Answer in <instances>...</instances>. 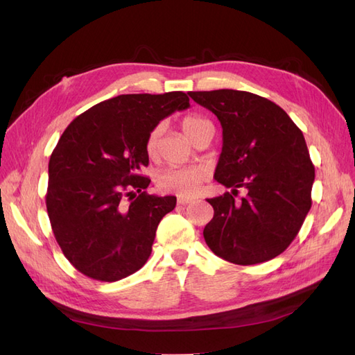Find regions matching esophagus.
<instances>
[{
	"instance_id": "esophagus-1",
	"label": "esophagus",
	"mask_w": 355,
	"mask_h": 355,
	"mask_svg": "<svg viewBox=\"0 0 355 355\" xmlns=\"http://www.w3.org/2000/svg\"><path fill=\"white\" fill-rule=\"evenodd\" d=\"M191 202H192L191 198H184V197L178 198V204H180V206H187V204H191Z\"/></svg>"
}]
</instances>
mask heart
I'll return each instance as SVG.
<instances>
[{
  "instance_id": "1",
  "label": "heart",
  "mask_w": 355,
  "mask_h": 355,
  "mask_svg": "<svg viewBox=\"0 0 355 355\" xmlns=\"http://www.w3.org/2000/svg\"><path fill=\"white\" fill-rule=\"evenodd\" d=\"M209 121L198 114H188L182 120V128L187 137H191L198 128ZM164 133V123H158L151 128L145 141V149L148 155H155L161 136ZM207 179V171L202 167H170L166 168L158 176V187L171 194H176L184 198H191L198 194L201 185Z\"/></svg>"
}]
</instances>
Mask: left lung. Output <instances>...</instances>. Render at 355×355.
<instances>
[{
    "mask_svg": "<svg viewBox=\"0 0 355 355\" xmlns=\"http://www.w3.org/2000/svg\"><path fill=\"white\" fill-rule=\"evenodd\" d=\"M218 116L223 145L214 179L232 192L209 198L213 219L202 231L210 250L237 265L283 253L311 209L315 168L305 137L284 110L240 90L189 92ZM239 187L248 196L237 202Z\"/></svg>",
    "mask_w": 355,
    "mask_h": 355,
    "instance_id": "8db88e82",
    "label": "left lung"
}]
</instances>
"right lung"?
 Returning <instances> with one entry per match:
<instances>
[{"label":"right lung","instance_id":"obj_1","mask_svg":"<svg viewBox=\"0 0 355 355\" xmlns=\"http://www.w3.org/2000/svg\"><path fill=\"white\" fill-rule=\"evenodd\" d=\"M188 106L184 92L120 94L78 115L60 136L49 161L46 206L58 244L81 274L118 282L148 261L176 197L146 194L145 141L163 118Z\"/></svg>","mask_w":355,"mask_h":355}]
</instances>
